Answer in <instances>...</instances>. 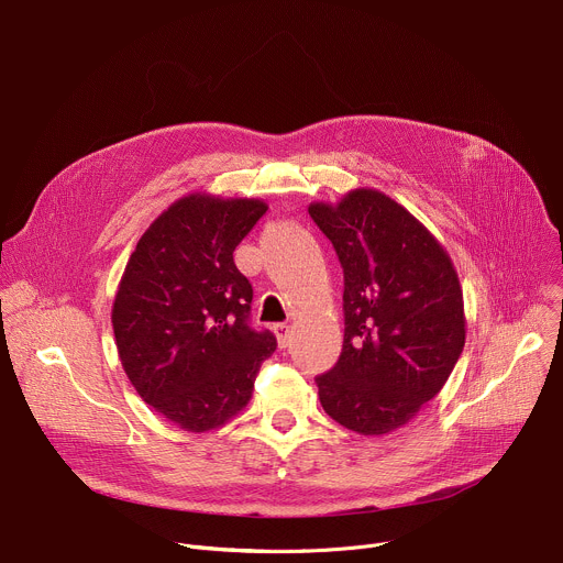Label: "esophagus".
Returning <instances> with one entry per match:
<instances>
[{
  "label": "esophagus",
  "mask_w": 563,
  "mask_h": 563,
  "mask_svg": "<svg viewBox=\"0 0 563 563\" xmlns=\"http://www.w3.org/2000/svg\"><path fill=\"white\" fill-rule=\"evenodd\" d=\"M274 334H276V339H278V345H280V347H287V345H289L291 328H289L287 323H278V325H274Z\"/></svg>",
  "instance_id": "34e87169"
}]
</instances>
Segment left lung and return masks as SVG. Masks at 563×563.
Returning a JSON list of instances; mask_svg holds the SVG:
<instances>
[{
	"label": "left lung",
	"mask_w": 563,
	"mask_h": 563,
	"mask_svg": "<svg viewBox=\"0 0 563 563\" xmlns=\"http://www.w3.org/2000/svg\"><path fill=\"white\" fill-rule=\"evenodd\" d=\"M307 211L332 240L345 278L343 352L316 378L320 406L352 432L387 434L441 391L463 352L456 269L439 240L383 191L354 189Z\"/></svg>",
	"instance_id": "left-lung-1"
}]
</instances>
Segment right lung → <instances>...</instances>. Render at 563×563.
Returning a JSON list of instances; mask_svg holds the SVG:
<instances>
[{"mask_svg": "<svg viewBox=\"0 0 563 563\" xmlns=\"http://www.w3.org/2000/svg\"><path fill=\"white\" fill-rule=\"evenodd\" d=\"M265 211L258 198L189 194L148 224L124 267L111 311L122 367L180 430L231 421L276 350L247 323L254 289L233 263Z\"/></svg>", "mask_w": 563, "mask_h": 563, "instance_id": "obj_1", "label": "right lung"}]
</instances>
